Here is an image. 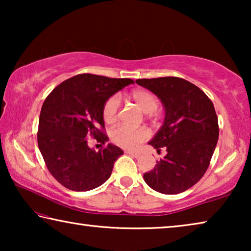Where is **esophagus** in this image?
Returning <instances> with one entry per match:
<instances>
[{"label":"esophagus","mask_w":251,"mask_h":251,"mask_svg":"<svg viewBox=\"0 0 251 251\" xmlns=\"http://www.w3.org/2000/svg\"><path fill=\"white\" fill-rule=\"evenodd\" d=\"M126 154H128V155H130L131 157H135V158H138L139 156H141V154H139V152H136V151H126Z\"/></svg>","instance_id":"obj_1"}]
</instances>
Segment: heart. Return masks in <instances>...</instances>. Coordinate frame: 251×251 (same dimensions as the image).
I'll use <instances>...</instances> for the list:
<instances>
[{
	"label": "heart",
	"instance_id": "heart-1",
	"mask_svg": "<svg viewBox=\"0 0 251 251\" xmlns=\"http://www.w3.org/2000/svg\"><path fill=\"white\" fill-rule=\"evenodd\" d=\"M130 97L145 113L155 112L159 106V100L157 96L148 90H143V88L135 90L130 93ZM120 106L121 100L117 95H113L106 100L103 110H101V115H103L105 123L112 124L117 120ZM110 138L118 146L127 148V150H135L150 138V131L144 127L133 128V127L126 125H121L113 129Z\"/></svg>",
	"mask_w": 251,
	"mask_h": 251
}]
</instances>
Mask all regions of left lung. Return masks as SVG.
<instances>
[{"label": "left lung", "mask_w": 251, "mask_h": 251, "mask_svg": "<svg viewBox=\"0 0 251 251\" xmlns=\"http://www.w3.org/2000/svg\"><path fill=\"white\" fill-rule=\"evenodd\" d=\"M154 93L165 106V122L150 145L165 148L163 159L144 180L156 192L175 195L201 179L209 167L218 142L219 126L215 107L196 85L180 77L136 79Z\"/></svg>", "instance_id": "obj_1"}]
</instances>
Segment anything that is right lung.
I'll return each mask as SVG.
<instances>
[{
    "mask_svg": "<svg viewBox=\"0 0 251 251\" xmlns=\"http://www.w3.org/2000/svg\"><path fill=\"white\" fill-rule=\"evenodd\" d=\"M134 83L79 74L57 85L42 106L37 144L46 167L59 184L75 192H87L108 179L123 151L112 144L95 152L88 137L103 146L108 141L101 110L106 100Z\"/></svg>",
    "mask_w": 251,
    "mask_h": 251,
    "instance_id": "obj_1",
    "label": "right lung"
}]
</instances>
